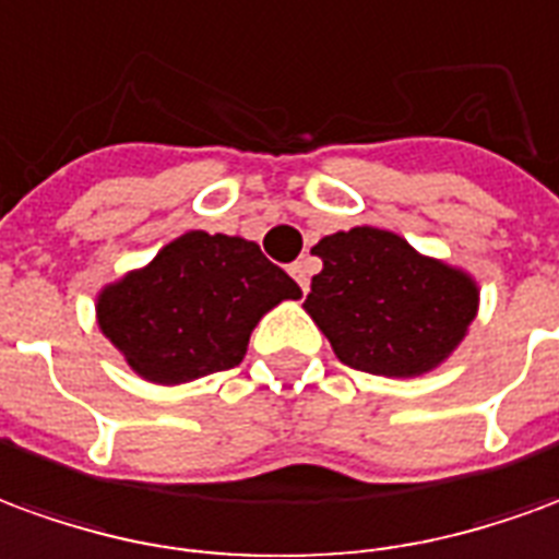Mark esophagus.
Returning <instances> with one entry per match:
<instances>
[{"label":"esophagus","mask_w":559,"mask_h":559,"mask_svg":"<svg viewBox=\"0 0 559 559\" xmlns=\"http://www.w3.org/2000/svg\"><path fill=\"white\" fill-rule=\"evenodd\" d=\"M288 273H292V276L298 280V286L304 288V292L310 288V264H307V261H295V264L288 267Z\"/></svg>","instance_id":"1"}]
</instances>
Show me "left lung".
<instances>
[{
	"instance_id": "8db88e82",
	"label": "left lung",
	"mask_w": 559,
	"mask_h": 559,
	"mask_svg": "<svg viewBox=\"0 0 559 559\" xmlns=\"http://www.w3.org/2000/svg\"><path fill=\"white\" fill-rule=\"evenodd\" d=\"M312 252L304 310L331 349L355 370L415 379L449 361L478 316L473 273L425 255L406 237L355 225L322 237Z\"/></svg>"
}]
</instances>
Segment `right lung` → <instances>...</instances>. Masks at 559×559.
<instances>
[{"label":"right lung","mask_w":559,"mask_h":559,"mask_svg":"<svg viewBox=\"0 0 559 559\" xmlns=\"http://www.w3.org/2000/svg\"><path fill=\"white\" fill-rule=\"evenodd\" d=\"M298 283L243 237L186 231L96 295L98 331L153 385H183L243 361L252 328Z\"/></svg>","instance_id":"1"}]
</instances>
